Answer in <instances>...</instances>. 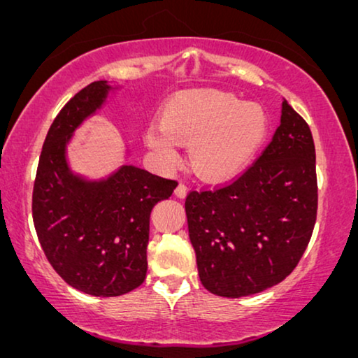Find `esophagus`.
<instances>
[{
	"instance_id": "esophagus-1",
	"label": "esophagus",
	"mask_w": 358,
	"mask_h": 358,
	"mask_svg": "<svg viewBox=\"0 0 358 358\" xmlns=\"http://www.w3.org/2000/svg\"><path fill=\"white\" fill-rule=\"evenodd\" d=\"M174 194L178 199H185V195H187V187H185V184H179L178 187H176Z\"/></svg>"
}]
</instances>
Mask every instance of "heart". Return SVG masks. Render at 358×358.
Listing matches in <instances>:
<instances>
[{
  "mask_svg": "<svg viewBox=\"0 0 358 358\" xmlns=\"http://www.w3.org/2000/svg\"><path fill=\"white\" fill-rule=\"evenodd\" d=\"M266 110L223 91L180 92L166 102L161 125L145 130V143L163 168L179 164L178 143L189 146L195 173L224 180L241 173L266 140Z\"/></svg>",
  "mask_w": 358,
  "mask_h": 358,
  "instance_id": "b5f03b06",
  "label": "heart"
}]
</instances>
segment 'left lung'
<instances>
[{
  "mask_svg": "<svg viewBox=\"0 0 358 358\" xmlns=\"http://www.w3.org/2000/svg\"><path fill=\"white\" fill-rule=\"evenodd\" d=\"M316 210L315 141L283 101L280 125L256 163L231 182L185 199L202 285L239 298L280 283L310 243Z\"/></svg>",
  "mask_w": 358,
  "mask_h": 358,
  "instance_id": "left-lung-1",
  "label": "left lung"
}]
</instances>
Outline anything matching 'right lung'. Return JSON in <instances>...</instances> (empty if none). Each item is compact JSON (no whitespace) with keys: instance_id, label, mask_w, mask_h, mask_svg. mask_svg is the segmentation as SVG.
Wrapping results in <instances>:
<instances>
[{"instance_id":"add662e5","label":"right lung","mask_w":358,"mask_h":358,"mask_svg":"<svg viewBox=\"0 0 358 358\" xmlns=\"http://www.w3.org/2000/svg\"><path fill=\"white\" fill-rule=\"evenodd\" d=\"M115 87L94 81L66 102L43 141L32 194L37 238L55 272L92 296L125 295L146 277L150 215L178 182L131 164L106 179L73 173L66 145Z\"/></svg>"}]
</instances>
